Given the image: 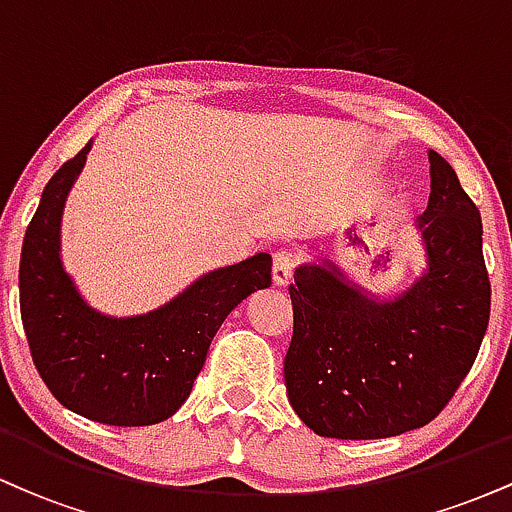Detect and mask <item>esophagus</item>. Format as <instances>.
Returning <instances> with one entry per match:
<instances>
[{
    "mask_svg": "<svg viewBox=\"0 0 512 512\" xmlns=\"http://www.w3.org/2000/svg\"><path fill=\"white\" fill-rule=\"evenodd\" d=\"M293 262H296V257H293L291 250H276L274 252V262H272V279L276 286H286L291 279V272H293Z\"/></svg>",
    "mask_w": 512,
    "mask_h": 512,
    "instance_id": "1",
    "label": "esophagus"
}]
</instances>
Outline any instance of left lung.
<instances>
[{
  "mask_svg": "<svg viewBox=\"0 0 512 512\" xmlns=\"http://www.w3.org/2000/svg\"><path fill=\"white\" fill-rule=\"evenodd\" d=\"M428 163L431 195L414 221L426 267L407 289L378 296L330 257L293 274L286 392L317 436L373 440L426 426L479 354L491 313L481 216L450 163L433 149Z\"/></svg>",
  "mask_w": 512,
  "mask_h": 512,
  "instance_id": "left-lung-1",
  "label": "left lung"
}]
</instances>
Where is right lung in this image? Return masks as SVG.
<instances>
[{"label": "right lung", "mask_w": 512, "mask_h": 512, "mask_svg": "<svg viewBox=\"0 0 512 512\" xmlns=\"http://www.w3.org/2000/svg\"><path fill=\"white\" fill-rule=\"evenodd\" d=\"M93 139L45 185L23 238L21 320L40 378L62 407L108 426H151L190 397L214 334L272 284V255L211 269L149 313L115 317L81 296L62 262V214Z\"/></svg>", "instance_id": "add662e5"}]
</instances>
